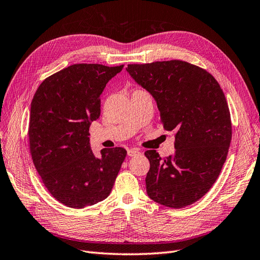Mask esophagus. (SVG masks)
Segmentation results:
<instances>
[{
	"mask_svg": "<svg viewBox=\"0 0 260 260\" xmlns=\"http://www.w3.org/2000/svg\"><path fill=\"white\" fill-rule=\"evenodd\" d=\"M138 154H140L138 148H130V149H128V155L131 156V157H132V156H136V155H138Z\"/></svg>",
	"mask_w": 260,
	"mask_h": 260,
	"instance_id": "obj_1",
	"label": "esophagus"
}]
</instances>
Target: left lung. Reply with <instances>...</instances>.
I'll list each match as a JSON object with an SVG mask.
<instances>
[{"instance_id": "obj_1", "label": "left lung", "mask_w": 260, "mask_h": 260, "mask_svg": "<svg viewBox=\"0 0 260 260\" xmlns=\"http://www.w3.org/2000/svg\"><path fill=\"white\" fill-rule=\"evenodd\" d=\"M127 72L156 101L166 130H176L174 155L149 160L146 192L154 202L182 208L199 201L215 183L231 142L230 112L217 80L182 60L128 65Z\"/></svg>"}]
</instances>
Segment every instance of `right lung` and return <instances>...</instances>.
<instances>
[{
	"label": "right lung",
	"mask_w": 260,
	"mask_h": 260,
	"mask_svg": "<svg viewBox=\"0 0 260 260\" xmlns=\"http://www.w3.org/2000/svg\"><path fill=\"white\" fill-rule=\"evenodd\" d=\"M123 65L76 64L52 75L31 102L30 152L48 191L64 205L84 208L105 200L127 155L103 148L96 157L89 129L101 115L100 96Z\"/></svg>",
	"instance_id": "obj_1"
}]
</instances>
